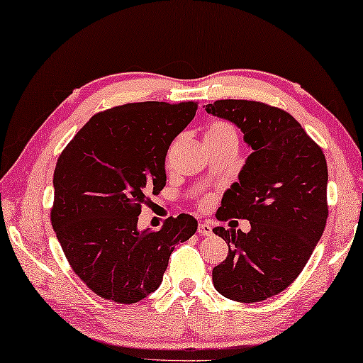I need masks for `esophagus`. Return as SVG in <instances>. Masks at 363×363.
Listing matches in <instances>:
<instances>
[{
  "label": "esophagus",
  "instance_id": "esophagus-1",
  "mask_svg": "<svg viewBox=\"0 0 363 363\" xmlns=\"http://www.w3.org/2000/svg\"><path fill=\"white\" fill-rule=\"evenodd\" d=\"M198 233L201 236H212V227H211L209 223H199Z\"/></svg>",
  "mask_w": 363,
  "mask_h": 363
}]
</instances>
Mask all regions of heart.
Returning a JSON list of instances; mask_svg holds the SVG:
<instances>
[{"instance_id": "b5f03b06", "label": "heart", "mask_w": 363, "mask_h": 363, "mask_svg": "<svg viewBox=\"0 0 363 363\" xmlns=\"http://www.w3.org/2000/svg\"><path fill=\"white\" fill-rule=\"evenodd\" d=\"M223 136H236L235 128L227 122L217 121L212 122L211 125L207 127L204 138H223Z\"/></svg>"}]
</instances>
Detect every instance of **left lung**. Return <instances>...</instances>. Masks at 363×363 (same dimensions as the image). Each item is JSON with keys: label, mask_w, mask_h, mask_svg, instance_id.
I'll use <instances>...</instances> for the list:
<instances>
[{"label": "left lung", "mask_w": 363, "mask_h": 363, "mask_svg": "<svg viewBox=\"0 0 363 363\" xmlns=\"http://www.w3.org/2000/svg\"><path fill=\"white\" fill-rule=\"evenodd\" d=\"M206 112L241 130L252 152L223 193L217 218H246L251 230L213 228L228 255L213 267V286L238 302H260L286 289L323 235L328 167L296 118L257 101L220 99Z\"/></svg>", "instance_id": "left-lung-1"}]
</instances>
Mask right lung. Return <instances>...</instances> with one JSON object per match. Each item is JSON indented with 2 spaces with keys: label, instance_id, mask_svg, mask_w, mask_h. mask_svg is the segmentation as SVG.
<instances>
[{
  "label": "right lung",
  "instance_id": "right-lung-1",
  "mask_svg": "<svg viewBox=\"0 0 363 363\" xmlns=\"http://www.w3.org/2000/svg\"><path fill=\"white\" fill-rule=\"evenodd\" d=\"M196 103H130L93 116L57 159L51 223L75 275L103 299L133 304L159 288L177 245L198 230L188 213L138 230L147 194L165 186L170 143Z\"/></svg>",
  "mask_w": 363,
  "mask_h": 363
}]
</instances>
